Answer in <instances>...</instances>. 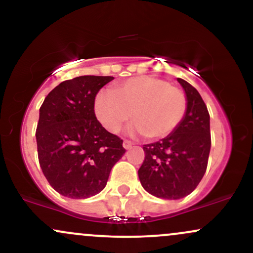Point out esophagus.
Listing matches in <instances>:
<instances>
[{"instance_id":"1","label":"esophagus","mask_w":253,"mask_h":253,"mask_svg":"<svg viewBox=\"0 0 253 253\" xmlns=\"http://www.w3.org/2000/svg\"><path fill=\"white\" fill-rule=\"evenodd\" d=\"M123 145H124L125 150H129V149H132L133 143H132V141H129V140H124Z\"/></svg>"}]
</instances>
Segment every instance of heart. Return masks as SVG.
I'll return each mask as SVG.
<instances>
[{"label":"heart","mask_w":253,"mask_h":253,"mask_svg":"<svg viewBox=\"0 0 253 253\" xmlns=\"http://www.w3.org/2000/svg\"><path fill=\"white\" fill-rule=\"evenodd\" d=\"M187 112V98L169 82L150 76L129 78L113 90H103L95 100V114L112 133L129 121L132 134L159 139L172 133Z\"/></svg>","instance_id":"heart-1"}]
</instances>
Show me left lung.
I'll return each mask as SVG.
<instances>
[{
	"mask_svg": "<svg viewBox=\"0 0 253 253\" xmlns=\"http://www.w3.org/2000/svg\"><path fill=\"white\" fill-rule=\"evenodd\" d=\"M177 81L187 98L184 118L164 139L144 145L145 159L138 170L144 189L164 200H178L193 193L205 175L211 151L207 107L191 84L182 78Z\"/></svg>",
	"mask_w": 253,
	"mask_h": 253,
	"instance_id": "obj_1",
	"label": "left lung"
}]
</instances>
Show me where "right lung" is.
Instances as JSON below:
<instances>
[{
	"label": "right lung",
	"instance_id": "1",
	"mask_svg": "<svg viewBox=\"0 0 253 253\" xmlns=\"http://www.w3.org/2000/svg\"><path fill=\"white\" fill-rule=\"evenodd\" d=\"M112 76L64 81L39 110L37 146L40 168L51 187L70 199H88L106 187L110 170L125 155L123 140L97 121L98 90Z\"/></svg>",
	"mask_w": 253,
	"mask_h": 253
}]
</instances>
